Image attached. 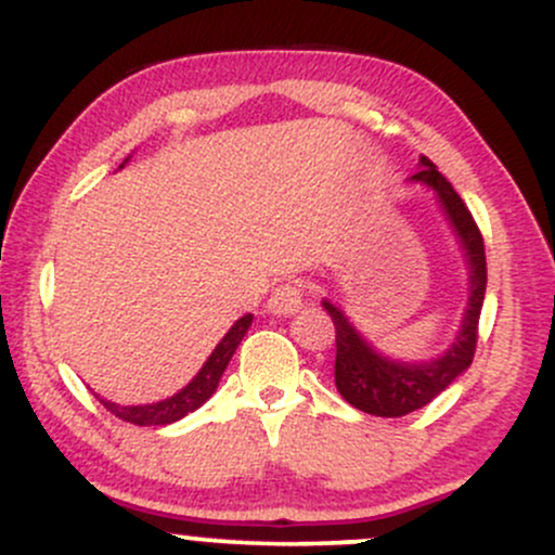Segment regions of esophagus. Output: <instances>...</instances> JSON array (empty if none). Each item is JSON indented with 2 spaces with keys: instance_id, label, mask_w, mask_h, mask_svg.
Returning <instances> with one entry per match:
<instances>
[{
  "instance_id": "1",
  "label": "esophagus",
  "mask_w": 555,
  "mask_h": 555,
  "mask_svg": "<svg viewBox=\"0 0 555 555\" xmlns=\"http://www.w3.org/2000/svg\"><path fill=\"white\" fill-rule=\"evenodd\" d=\"M301 304H304L301 285L283 283L272 291L270 301H267V311H272V314H280V317H288V314H296V311L301 309Z\"/></svg>"
}]
</instances>
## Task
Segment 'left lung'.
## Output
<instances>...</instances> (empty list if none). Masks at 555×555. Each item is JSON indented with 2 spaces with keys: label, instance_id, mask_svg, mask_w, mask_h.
I'll return each instance as SVG.
<instances>
[{
  "label": "left lung",
  "instance_id": "left-lung-1",
  "mask_svg": "<svg viewBox=\"0 0 555 555\" xmlns=\"http://www.w3.org/2000/svg\"><path fill=\"white\" fill-rule=\"evenodd\" d=\"M420 162L422 170L414 172L412 180L429 185L438 194L440 207L446 209L448 220L462 238L466 264H469V304H466L462 330L443 357L427 361V364H403V361L379 357L375 348L353 330L344 311L335 304L322 301L335 325V388L353 409L375 416H403L427 406L472 364L477 348L479 311H482L485 285H488L482 233H479L472 211L466 209L464 198L440 176L438 167L427 157Z\"/></svg>",
  "mask_w": 555,
  "mask_h": 555
}]
</instances>
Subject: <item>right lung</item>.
<instances>
[{
	"instance_id": "add662e5",
	"label": "right lung",
	"mask_w": 555,
	"mask_h": 555,
	"mask_svg": "<svg viewBox=\"0 0 555 555\" xmlns=\"http://www.w3.org/2000/svg\"><path fill=\"white\" fill-rule=\"evenodd\" d=\"M251 314L241 317L233 327L228 330L225 338L217 344L211 357L204 361V366L198 370V375L185 385L180 393H176L172 398H165L159 403H146V406H120V403H112V401H102L104 409L117 416V420L130 422V425H139V427H157V425H170V422L183 420L185 414L196 412L207 398L217 390V383H220L222 372H225L228 361L233 359L235 348H238L241 340H244L246 330L251 327Z\"/></svg>"
}]
</instances>
